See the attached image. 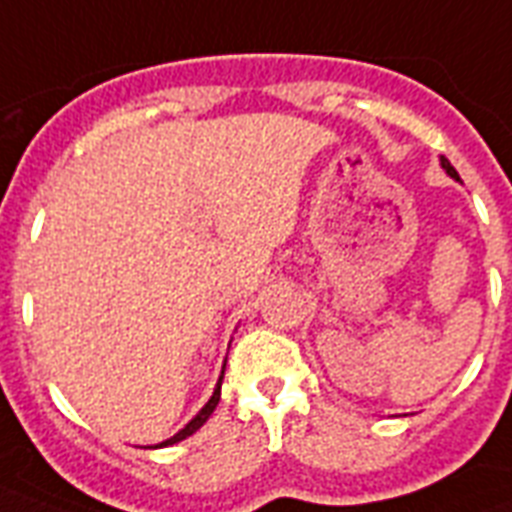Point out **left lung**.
Returning <instances> with one entry per match:
<instances>
[{
	"label": "left lung",
	"mask_w": 512,
	"mask_h": 512,
	"mask_svg": "<svg viewBox=\"0 0 512 512\" xmlns=\"http://www.w3.org/2000/svg\"><path fill=\"white\" fill-rule=\"evenodd\" d=\"M441 168L446 170V173H449V176L454 178V181H462V178H459V173H457V170H454V168H451V162L446 160V157H441Z\"/></svg>",
	"instance_id": "obj_1"
}]
</instances>
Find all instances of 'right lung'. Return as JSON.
Here are the masks:
<instances>
[{"instance_id":"obj_1","label":"right lung","mask_w":512,"mask_h":512,"mask_svg":"<svg viewBox=\"0 0 512 512\" xmlns=\"http://www.w3.org/2000/svg\"><path fill=\"white\" fill-rule=\"evenodd\" d=\"M221 374H224V371H221ZM221 379H224V376H219V384H216V390H213V395H211V398H208V403H205V406H202L200 411H197V414H194V417L189 419V422H186V427H181V430H178V433L173 435V438L157 443V449H162V446H173V443H178V441H184V438H189V435H192V433H197V430H200V427L205 425V422H208V417H211V414H213V408L219 406Z\"/></svg>"}]
</instances>
